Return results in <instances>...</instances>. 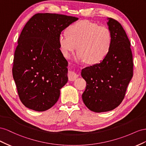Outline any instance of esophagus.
Instances as JSON below:
<instances>
[{
	"mask_svg": "<svg viewBox=\"0 0 146 146\" xmlns=\"http://www.w3.org/2000/svg\"><path fill=\"white\" fill-rule=\"evenodd\" d=\"M68 80L70 81H74L78 77V74L73 72H69L68 74Z\"/></svg>",
	"mask_w": 146,
	"mask_h": 146,
	"instance_id": "34e87169",
	"label": "esophagus"
}]
</instances>
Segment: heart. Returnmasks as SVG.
<instances>
[{"mask_svg": "<svg viewBox=\"0 0 146 146\" xmlns=\"http://www.w3.org/2000/svg\"><path fill=\"white\" fill-rule=\"evenodd\" d=\"M59 43L62 54L68 57L78 49L76 59L92 65L102 62L109 54L112 43L110 30L89 20H81L70 25L67 34L61 33Z\"/></svg>", "mask_w": 146, "mask_h": 146, "instance_id": "obj_1", "label": "heart"}]
</instances>
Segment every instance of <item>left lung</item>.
<instances>
[{
	"mask_svg": "<svg viewBox=\"0 0 146 146\" xmlns=\"http://www.w3.org/2000/svg\"><path fill=\"white\" fill-rule=\"evenodd\" d=\"M108 20L112 36L109 54L100 63L81 71L87 84L82 95L83 102L95 112L111 111L121 103L133 73L130 42L125 31L117 21Z\"/></svg>",
	"mask_w": 146,
	"mask_h": 146,
	"instance_id": "1",
	"label": "left lung"
}]
</instances>
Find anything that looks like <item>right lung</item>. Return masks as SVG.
Here are the masks:
<instances>
[{
  "label": "right lung",
  "mask_w": 146,
  "mask_h": 146,
  "mask_svg": "<svg viewBox=\"0 0 146 146\" xmlns=\"http://www.w3.org/2000/svg\"><path fill=\"white\" fill-rule=\"evenodd\" d=\"M78 19L56 13H37L21 33L15 52L13 77L20 100L36 111L57 102L68 81V62L60 49L61 32Z\"/></svg>",
  "instance_id": "1"
}]
</instances>
